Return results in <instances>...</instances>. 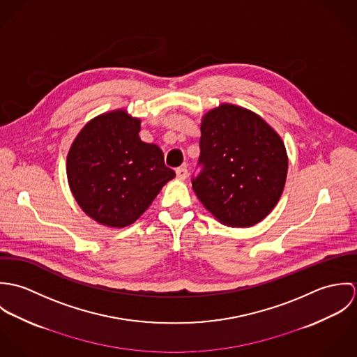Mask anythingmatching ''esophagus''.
<instances>
[{
    "instance_id": "esophagus-1",
    "label": "esophagus",
    "mask_w": 357,
    "mask_h": 357,
    "mask_svg": "<svg viewBox=\"0 0 357 357\" xmlns=\"http://www.w3.org/2000/svg\"><path fill=\"white\" fill-rule=\"evenodd\" d=\"M176 176H177V178H180V180H185V178H187V176H188V170H187V167H185V166L177 167V169H176Z\"/></svg>"
}]
</instances>
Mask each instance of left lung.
I'll use <instances>...</instances> for the list:
<instances>
[{
	"instance_id": "obj_1",
	"label": "left lung",
	"mask_w": 357,
	"mask_h": 357,
	"mask_svg": "<svg viewBox=\"0 0 357 357\" xmlns=\"http://www.w3.org/2000/svg\"><path fill=\"white\" fill-rule=\"evenodd\" d=\"M199 172L192 188L228 227H252L278 204L287 176V153L278 133L255 112L222 104L201 125Z\"/></svg>"
}]
</instances>
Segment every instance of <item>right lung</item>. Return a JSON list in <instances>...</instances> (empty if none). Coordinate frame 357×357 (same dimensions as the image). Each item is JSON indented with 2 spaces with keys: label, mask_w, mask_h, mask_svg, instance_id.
Returning a JSON list of instances; mask_svg holds the SVG:
<instances>
[{
  "label": "right lung",
  "mask_w": 357,
  "mask_h": 357,
  "mask_svg": "<svg viewBox=\"0 0 357 357\" xmlns=\"http://www.w3.org/2000/svg\"><path fill=\"white\" fill-rule=\"evenodd\" d=\"M140 119L118 109L92 119L67 156V178L81 208L107 227L133 224L176 173L162 150L140 140Z\"/></svg>",
  "instance_id": "1"
}]
</instances>
